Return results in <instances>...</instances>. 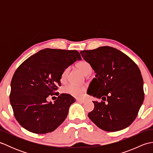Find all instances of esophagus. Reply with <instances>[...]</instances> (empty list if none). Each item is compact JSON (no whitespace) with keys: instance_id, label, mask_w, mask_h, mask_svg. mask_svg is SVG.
I'll return each mask as SVG.
<instances>
[{"instance_id":"obj_1","label":"esophagus","mask_w":153,"mask_h":153,"mask_svg":"<svg viewBox=\"0 0 153 153\" xmlns=\"http://www.w3.org/2000/svg\"><path fill=\"white\" fill-rule=\"evenodd\" d=\"M77 101L79 102H81V103H83V102H85V100L82 99H77Z\"/></svg>"}]
</instances>
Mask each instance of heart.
<instances>
[{
    "label": "heart",
    "instance_id": "obj_1",
    "mask_svg": "<svg viewBox=\"0 0 153 153\" xmlns=\"http://www.w3.org/2000/svg\"><path fill=\"white\" fill-rule=\"evenodd\" d=\"M76 67L82 71V72L87 76L91 73L92 70V66L91 64L86 60H82L76 64ZM69 73V68H66L63 70L62 73L61 74L60 80L61 82H64L66 79L68 74ZM85 91V87L83 86H77L70 84L64 88V92L69 95L76 97H82L83 93Z\"/></svg>",
    "mask_w": 153,
    "mask_h": 153
}]
</instances>
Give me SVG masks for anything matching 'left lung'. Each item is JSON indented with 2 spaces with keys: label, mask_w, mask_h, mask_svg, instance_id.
<instances>
[{
  "label": "left lung",
  "mask_w": 153,
  "mask_h": 153,
  "mask_svg": "<svg viewBox=\"0 0 153 153\" xmlns=\"http://www.w3.org/2000/svg\"><path fill=\"white\" fill-rule=\"evenodd\" d=\"M96 73L87 94L106 102L93 101L88 114L102 130L117 131L128 128L137 117L144 100L143 79L137 65L115 48L101 47L80 52Z\"/></svg>",
  "instance_id": "1"
}]
</instances>
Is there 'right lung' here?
Returning <instances> with one entry per match:
<instances>
[{
	"mask_svg": "<svg viewBox=\"0 0 153 153\" xmlns=\"http://www.w3.org/2000/svg\"><path fill=\"white\" fill-rule=\"evenodd\" d=\"M77 60H82L77 51L45 48L19 65L11 81L10 101L23 128L43 134L53 131L64 121L76 99L69 94L59 95L56 91L63 70ZM57 94L54 103L47 102L48 96Z\"/></svg>",
	"mask_w": 153,
	"mask_h": 153,
	"instance_id": "add662e5",
	"label": "right lung"
}]
</instances>
